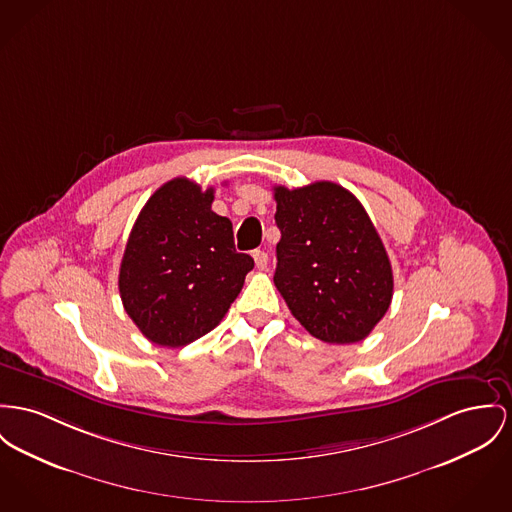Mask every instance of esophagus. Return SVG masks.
Wrapping results in <instances>:
<instances>
[{"label":"esophagus","mask_w":512,"mask_h":512,"mask_svg":"<svg viewBox=\"0 0 512 512\" xmlns=\"http://www.w3.org/2000/svg\"><path fill=\"white\" fill-rule=\"evenodd\" d=\"M252 256H254V262H256L258 270H266L268 268V254L264 250H254Z\"/></svg>","instance_id":"obj_1"}]
</instances>
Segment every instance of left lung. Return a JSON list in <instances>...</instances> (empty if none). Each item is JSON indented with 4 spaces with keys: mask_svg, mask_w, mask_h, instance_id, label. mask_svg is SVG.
<instances>
[{
    "mask_svg": "<svg viewBox=\"0 0 512 512\" xmlns=\"http://www.w3.org/2000/svg\"><path fill=\"white\" fill-rule=\"evenodd\" d=\"M277 268L273 283L310 336L365 340L392 303L386 248L361 202L340 184L275 186Z\"/></svg>",
    "mask_w": 512,
    "mask_h": 512,
    "instance_id": "1",
    "label": "left lung"
}]
</instances>
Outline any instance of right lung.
<instances>
[{"label": "right lung", "instance_id": "1", "mask_svg": "<svg viewBox=\"0 0 512 512\" xmlns=\"http://www.w3.org/2000/svg\"><path fill=\"white\" fill-rule=\"evenodd\" d=\"M213 194L184 176L172 178L143 205L126 244L122 303L139 332L161 347L211 332L254 268L235 250L233 223L211 209Z\"/></svg>", "mask_w": 512, "mask_h": 512}]
</instances>
